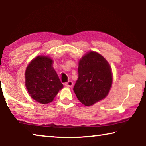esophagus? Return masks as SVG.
<instances>
[{
  "instance_id": "obj_1",
  "label": "esophagus",
  "mask_w": 146,
  "mask_h": 146,
  "mask_svg": "<svg viewBox=\"0 0 146 146\" xmlns=\"http://www.w3.org/2000/svg\"><path fill=\"white\" fill-rule=\"evenodd\" d=\"M73 82H72V81H71V80L68 81V82H66V83L65 84V86H66L67 88H71V87H72V86H73Z\"/></svg>"
}]
</instances>
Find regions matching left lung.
<instances>
[{"mask_svg":"<svg viewBox=\"0 0 146 146\" xmlns=\"http://www.w3.org/2000/svg\"><path fill=\"white\" fill-rule=\"evenodd\" d=\"M78 72L73 91L81 103L90 106L107 97L112 86L113 74L103 56L89 51L79 60Z\"/></svg>","mask_w":146,"mask_h":146,"instance_id":"obj_1","label":"left lung"}]
</instances>
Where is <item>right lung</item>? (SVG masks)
<instances>
[{
	"label": "right lung",
	"instance_id": "obj_1",
	"mask_svg": "<svg viewBox=\"0 0 146 146\" xmlns=\"http://www.w3.org/2000/svg\"><path fill=\"white\" fill-rule=\"evenodd\" d=\"M53 64L50 57L39 55L26 69L25 83L28 93L33 99L44 104L52 102L64 87Z\"/></svg>",
	"mask_w": 146,
	"mask_h": 146
}]
</instances>
